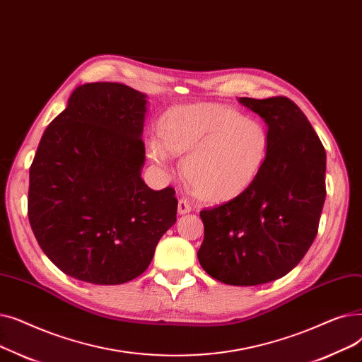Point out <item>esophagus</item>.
<instances>
[{"mask_svg":"<svg viewBox=\"0 0 362 362\" xmlns=\"http://www.w3.org/2000/svg\"><path fill=\"white\" fill-rule=\"evenodd\" d=\"M192 211H193L192 204L188 203L187 199H180V200H178V214H180V215L188 214V212H192Z\"/></svg>","mask_w":362,"mask_h":362,"instance_id":"obj_1","label":"esophagus"}]
</instances>
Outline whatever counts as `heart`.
<instances>
[{"label": "heart", "mask_w": 362, "mask_h": 362, "mask_svg": "<svg viewBox=\"0 0 362 362\" xmlns=\"http://www.w3.org/2000/svg\"><path fill=\"white\" fill-rule=\"evenodd\" d=\"M159 143L148 144L150 158L163 163L187 156L182 174L196 197L227 203L247 192L259 177L269 151V134L255 117L218 103L174 107L158 127Z\"/></svg>", "instance_id": "obj_1"}]
</instances>
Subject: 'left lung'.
Listing matches in <instances>:
<instances>
[{"label": "left lung", "instance_id": "left-lung-1", "mask_svg": "<svg viewBox=\"0 0 362 362\" xmlns=\"http://www.w3.org/2000/svg\"><path fill=\"white\" fill-rule=\"evenodd\" d=\"M240 103L265 119L268 158L247 192L200 212L197 257L221 283L256 286L284 277L311 247L325 200V150L290 98Z\"/></svg>", "mask_w": 362, "mask_h": 362}]
</instances>
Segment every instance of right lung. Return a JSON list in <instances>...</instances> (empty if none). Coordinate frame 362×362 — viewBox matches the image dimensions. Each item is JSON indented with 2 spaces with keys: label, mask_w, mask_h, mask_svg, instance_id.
I'll use <instances>...</instances> for the list:
<instances>
[{
  "label": "right lung",
  "mask_w": 362,
  "mask_h": 362,
  "mask_svg": "<svg viewBox=\"0 0 362 362\" xmlns=\"http://www.w3.org/2000/svg\"><path fill=\"white\" fill-rule=\"evenodd\" d=\"M146 95L117 82L78 87L29 169L28 216L48 259L71 277L122 284L150 265L175 223V190L141 178Z\"/></svg>",
  "instance_id": "obj_1"
}]
</instances>
